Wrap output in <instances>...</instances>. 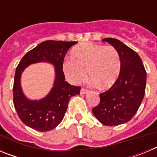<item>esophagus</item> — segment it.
Here are the masks:
<instances>
[{
  "mask_svg": "<svg viewBox=\"0 0 157 157\" xmlns=\"http://www.w3.org/2000/svg\"><path fill=\"white\" fill-rule=\"evenodd\" d=\"M88 92V90L86 88H82L81 90H80V93H81V94H86V93Z\"/></svg>",
  "mask_w": 157,
  "mask_h": 157,
  "instance_id": "obj_1",
  "label": "esophagus"
}]
</instances>
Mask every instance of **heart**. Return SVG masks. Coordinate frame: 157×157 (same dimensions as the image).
<instances>
[{"instance_id": "1", "label": "heart", "mask_w": 157, "mask_h": 157, "mask_svg": "<svg viewBox=\"0 0 157 157\" xmlns=\"http://www.w3.org/2000/svg\"><path fill=\"white\" fill-rule=\"evenodd\" d=\"M64 75L70 82L77 84L86 78L87 71L91 81L100 89L114 85L121 71V59L112 45L84 43L75 47L71 58L63 63Z\"/></svg>"}]
</instances>
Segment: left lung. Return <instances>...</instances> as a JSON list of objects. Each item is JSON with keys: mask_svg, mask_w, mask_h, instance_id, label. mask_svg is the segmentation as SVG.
Segmentation results:
<instances>
[{"mask_svg": "<svg viewBox=\"0 0 157 157\" xmlns=\"http://www.w3.org/2000/svg\"><path fill=\"white\" fill-rule=\"evenodd\" d=\"M120 54L121 71L109 90L100 94V103L92 109L105 126H117L130 121L139 109L146 85V71L138 54L120 40L107 37Z\"/></svg>", "mask_w": 157, "mask_h": 157, "instance_id": "left-lung-1", "label": "left lung"}]
</instances>
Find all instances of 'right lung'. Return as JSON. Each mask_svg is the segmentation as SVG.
<instances>
[{
	"label": "right lung",
	"mask_w": 157,
	"mask_h": 157,
	"mask_svg": "<svg viewBox=\"0 0 157 157\" xmlns=\"http://www.w3.org/2000/svg\"><path fill=\"white\" fill-rule=\"evenodd\" d=\"M77 41H45L25 54L18 64L14 78L13 103L16 112L25 125L37 131L45 132L54 129L63 120L70 98L80 94L79 86L65 81L63 63L67 52ZM38 62L54 65L55 81L50 94L39 101H30L21 89V72L27 66Z\"/></svg>",
	"instance_id": "add662e5"
}]
</instances>
